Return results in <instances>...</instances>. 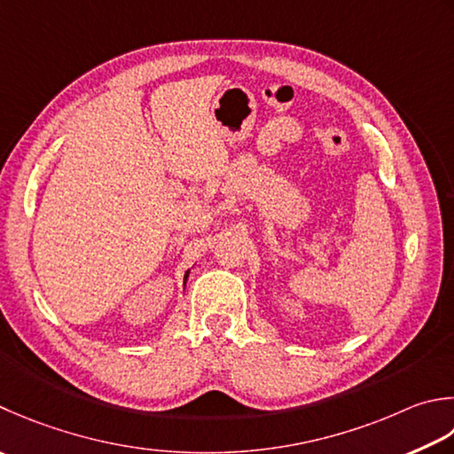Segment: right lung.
<instances>
[{
    "label": "right lung",
    "instance_id": "obj_1",
    "mask_svg": "<svg viewBox=\"0 0 454 454\" xmlns=\"http://www.w3.org/2000/svg\"><path fill=\"white\" fill-rule=\"evenodd\" d=\"M189 273H191V270H189V271H186V273H184V286H186V279H189Z\"/></svg>",
    "mask_w": 454,
    "mask_h": 454
}]
</instances>
